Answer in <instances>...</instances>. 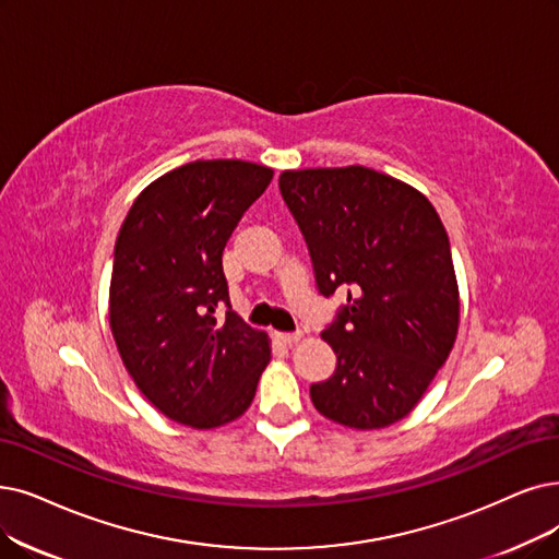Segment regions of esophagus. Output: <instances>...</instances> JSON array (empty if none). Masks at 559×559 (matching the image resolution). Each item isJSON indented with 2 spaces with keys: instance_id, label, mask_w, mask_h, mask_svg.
Segmentation results:
<instances>
[{
  "instance_id": "esophagus-1",
  "label": "esophagus",
  "mask_w": 559,
  "mask_h": 559,
  "mask_svg": "<svg viewBox=\"0 0 559 559\" xmlns=\"http://www.w3.org/2000/svg\"><path fill=\"white\" fill-rule=\"evenodd\" d=\"M275 340L286 346H292V344L300 342V332H275Z\"/></svg>"
}]
</instances>
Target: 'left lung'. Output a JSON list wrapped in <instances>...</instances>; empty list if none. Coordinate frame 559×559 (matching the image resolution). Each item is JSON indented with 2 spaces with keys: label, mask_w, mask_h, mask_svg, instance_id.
I'll list each match as a JSON object with an SVG mask.
<instances>
[{
  "label": "left lung",
  "mask_w": 559,
  "mask_h": 559,
  "mask_svg": "<svg viewBox=\"0 0 559 559\" xmlns=\"http://www.w3.org/2000/svg\"><path fill=\"white\" fill-rule=\"evenodd\" d=\"M280 192L319 294H348L321 332L337 369L309 388L311 401L344 427H390L415 408L456 340L448 231L421 192L360 165L282 171Z\"/></svg>",
  "instance_id": "1"
}]
</instances>
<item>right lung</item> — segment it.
I'll list each match as a JSON object with an SVG mask.
<instances>
[{
    "mask_svg": "<svg viewBox=\"0 0 559 559\" xmlns=\"http://www.w3.org/2000/svg\"><path fill=\"white\" fill-rule=\"evenodd\" d=\"M271 181V167L245 160L171 169L142 190L115 245L109 328L121 360L155 408L192 429L240 417L271 362L267 334L234 314L222 271L231 231Z\"/></svg>",
    "mask_w": 559,
    "mask_h": 559,
    "instance_id": "add662e5",
    "label": "right lung"
}]
</instances>
